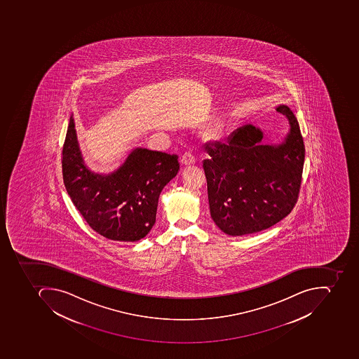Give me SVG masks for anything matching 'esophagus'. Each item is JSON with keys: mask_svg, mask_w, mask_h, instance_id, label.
Returning <instances> with one entry per match:
<instances>
[{"mask_svg": "<svg viewBox=\"0 0 359 359\" xmlns=\"http://www.w3.org/2000/svg\"><path fill=\"white\" fill-rule=\"evenodd\" d=\"M180 161L183 165H194L196 163V158L188 151V153L183 154L182 157L180 158Z\"/></svg>", "mask_w": 359, "mask_h": 359, "instance_id": "1", "label": "esophagus"}]
</instances>
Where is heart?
<instances>
[{"label": "heart", "instance_id": "obj_1", "mask_svg": "<svg viewBox=\"0 0 359 359\" xmlns=\"http://www.w3.org/2000/svg\"><path fill=\"white\" fill-rule=\"evenodd\" d=\"M217 135H219L217 132H215V130H208L205 134L206 138H210V140H211V138L217 137Z\"/></svg>", "mask_w": 359, "mask_h": 359}]
</instances>
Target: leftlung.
Returning <instances> with one entry per match:
<instances>
[{
	"instance_id": "left-lung-1",
	"label": "left lung",
	"mask_w": 359,
	"mask_h": 359,
	"mask_svg": "<svg viewBox=\"0 0 359 359\" xmlns=\"http://www.w3.org/2000/svg\"><path fill=\"white\" fill-rule=\"evenodd\" d=\"M276 109L290 125L279 144L264 142V132L247 124L233 132L227 144L205 147L210 212L225 234L243 236L269 229L297 203L304 144L290 107L280 104Z\"/></svg>"
}]
</instances>
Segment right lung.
Wrapping results in <instances>:
<instances>
[{
  "mask_svg": "<svg viewBox=\"0 0 359 359\" xmlns=\"http://www.w3.org/2000/svg\"><path fill=\"white\" fill-rule=\"evenodd\" d=\"M178 156L137 147L112 172L97 173L84 163L70 116L62 148V177L78 211L102 236L137 242L153 229L158 198L177 176Z\"/></svg>",
  "mask_w": 359,
  "mask_h": 359,
  "instance_id": "obj_1",
  "label": "right lung"
}]
</instances>
